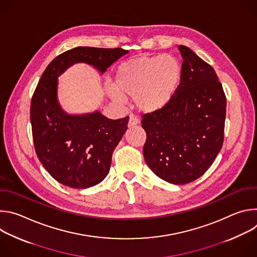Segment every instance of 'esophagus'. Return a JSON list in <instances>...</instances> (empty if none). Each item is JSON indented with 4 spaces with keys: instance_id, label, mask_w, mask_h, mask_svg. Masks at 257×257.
Instances as JSON below:
<instances>
[{
    "instance_id": "34e87169",
    "label": "esophagus",
    "mask_w": 257,
    "mask_h": 257,
    "mask_svg": "<svg viewBox=\"0 0 257 257\" xmlns=\"http://www.w3.org/2000/svg\"><path fill=\"white\" fill-rule=\"evenodd\" d=\"M138 123H139V121H138V119L136 117H134V116H130L129 117V122H128V126L129 127H133V126L137 125Z\"/></svg>"
}]
</instances>
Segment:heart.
I'll list each match as a JSON object with an SVG mask.
<instances>
[{
  "label": "heart",
  "mask_w": 257,
  "mask_h": 257,
  "mask_svg": "<svg viewBox=\"0 0 257 257\" xmlns=\"http://www.w3.org/2000/svg\"><path fill=\"white\" fill-rule=\"evenodd\" d=\"M181 62L173 55H144L122 63L116 70L112 98L134 96L141 113L162 111L173 99L182 79Z\"/></svg>",
  "instance_id": "1"
}]
</instances>
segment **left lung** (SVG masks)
<instances>
[{"mask_svg":"<svg viewBox=\"0 0 257 257\" xmlns=\"http://www.w3.org/2000/svg\"><path fill=\"white\" fill-rule=\"evenodd\" d=\"M183 75L171 102L142 116L144 160L161 179L175 185L202 176L224 142L227 100L213 68L192 50L179 46Z\"/></svg>","mask_w":257,"mask_h":257,"instance_id":"1","label":"left lung"}]
</instances>
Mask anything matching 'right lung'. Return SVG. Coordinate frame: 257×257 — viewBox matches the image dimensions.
Listing matches in <instances>:
<instances>
[{
	"label": "right lung",
	"instance_id": "add662e5",
	"mask_svg": "<svg viewBox=\"0 0 257 257\" xmlns=\"http://www.w3.org/2000/svg\"><path fill=\"white\" fill-rule=\"evenodd\" d=\"M127 53L121 48L69 50L49 64L34 90L30 122L35 153L49 174L65 186L85 189L106 177L129 118L107 119L98 111L82 115L66 113L58 100V77L76 63L93 66L103 74Z\"/></svg>",
	"mask_w": 257,
	"mask_h": 257
}]
</instances>
